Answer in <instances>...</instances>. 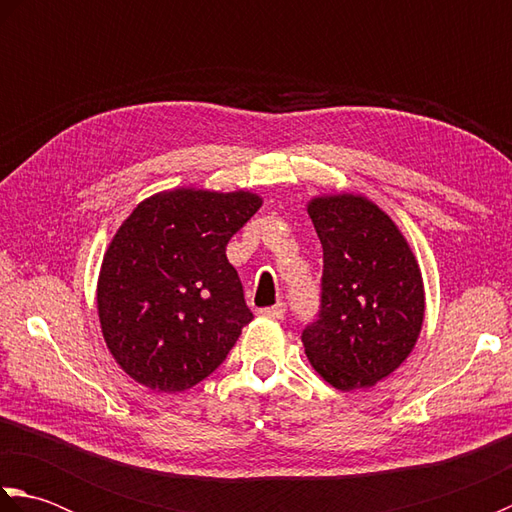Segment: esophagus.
<instances>
[{"label":"esophagus","mask_w":512,"mask_h":512,"mask_svg":"<svg viewBox=\"0 0 512 512\" xmlns=\"http://www.w3.org/2000/svg\"><path fill=\"white\" fill-rule=\"evenodd\" d=\"M259 314H264V317H270V319H284V314H286V303H275V306H270V308H262L259 310Z\"/></svg>","instance_id":"1"}]
</instances>
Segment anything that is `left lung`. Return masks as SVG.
<instances>
[{
  "instance_id": "8db88e82",
  "label": "left lung",
  "mask_w": 512,
  "mask_h": 512,
  "mask_svg": "<svg viewBox=\"0 0 512 512\" xmlns=\"http://www.w3.org/2000/svg\"><path fill=\"white\" fill-rule=\"evenodd\" d=\"M323 246L319 314L301 334L312 367L341 391L372 387L411 354L424 319L416 257L391 217L363 195L314 198Z\"/></svg>"
}]
</instances>
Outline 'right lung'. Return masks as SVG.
I'll return each mask as SVG.
<instances>
[{
	"label": "right lung",
	"mask_w": 512,
	"mask_h": 512,
	"mask_svg": "<svg viewBox=\"0 0 512 512\" xmlns=\"http://www.w3.org/2000/svg\"><path fill=\"white\" fill-rule=\"evenodd\" d=\"M259 206L248 191L176 189L118 228L96 303L105 343L136 383L176 394L224 363L253 319L226 244Z\"/></svg>",
	"instance_id": "add662e5"
}]
</instances>
